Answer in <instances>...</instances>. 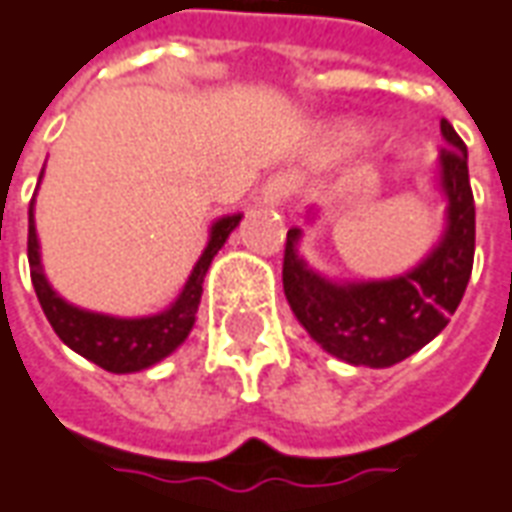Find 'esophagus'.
<instances>
[{
	"mask_svg": "<svg viewBox=\"0 0 512 512\" xmlns=\"http://www.w3.org/2000/svg\"><path fill=\"white\" fill-rule=\"evenodd\" d=\"M298 189V181H295V175H290V172H278V175H273L270 181L264 183L262 189V197L264 203H270V206H281V203H287L290 200V195Z\"/></svg>",
	"mask_w": 512,
	"mask_h": 512,
	"instance_id": "esophagus-1",
	"label": "esophagus"
}]
</instances>
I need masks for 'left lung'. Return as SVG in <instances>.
I'll return each instance as SVG.
<instances>
[{
    "label": "left lung",
    "mask_w": 512,
    "mask_h": 512,
    "mask_svg": "<svg viewBox=\"0 0 512 512\" xmlns=\"http://www.w3.org/2000/svg\"><path fill=\"white\" fill-rule=\"evenodd\" d=\"M446 147L438 178L449 200L446 231L438 248L415 270L384 281H329L298 256L301 228H290L284 245V295L312 340L348 365L390 368L446 329L457 312L474 267V192L468 181V150L446 119Z\"/></svg>",
    "instance_id": "left-lung-1"
}]
</instances>
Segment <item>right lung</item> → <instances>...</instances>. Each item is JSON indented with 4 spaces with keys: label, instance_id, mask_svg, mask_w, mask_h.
I'll return each instance as SVG.
<instances>
[{
    "label": "right lung",
    "instance_id": "right-lung-1",
    "mask_svg": "<svg viewBox=\"0 0 512 512\" xmlns=\"http://www.w3.org/2000/svg\"><path fill=\"white\" fill-rule=\"evenodd\" d=\"M239 220H242V214H231V217H222L211 225L209 245L203 250V256L197 259L195 270L178 295V301L169 309L153 317H111L77 309L49 287L47 276L41 270L33 200H30L27 259H30V278H33L35 295H38V303L47 315L49 326L72 351L86 357L88 362L100 365L102 370H111V373H133V370H144L155 362H161L189 337V331L195 326L197 306H200V295H203V278L209 273L211 259L225 245V239L239 225Z\"/></svg>",
    "mask_w": 512,
    "mask_h": 512
}]
</instances>
